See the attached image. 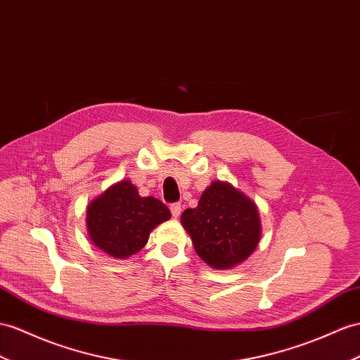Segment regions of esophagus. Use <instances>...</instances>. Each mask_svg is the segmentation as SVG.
Returning a JSON list of instances; mask_svg holds the SVG:
<instances>
[{
    "instance_id": "1",
    "label": "esophagus",
    "mask_w": 360,
    "mask_h": 360,
    "mask_svg": "<svg viewBox=\"0 0 360 360\" xmlns=\"http://www.w3.org/2000/svg\"><path fill=\"white\" fill-rule=\"evenodd\" d=\"M170 211H172V216L173 217H179L181 211H182V207H181V204H178V202H174V204L170 205Z\"/></svg>"
}]
</instances>
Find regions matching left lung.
Segmentation results:
<instances>
[{"label":"left lung","mask_w":360,"mask_h":360,"mask_svg":"<svg viewBox=\"0 0 360 360\" xmlns=\"http://www.w3.org/2000/svg\"><path fill=\"white\" fill-rule=\"evenodd\" d=\"M181 224L198 255L214 269H231L245 262L262 237L259 210L229 182L214 181L196 208H187Z\"/></svg>","instance_id":"8db88e82"}]
</instances>
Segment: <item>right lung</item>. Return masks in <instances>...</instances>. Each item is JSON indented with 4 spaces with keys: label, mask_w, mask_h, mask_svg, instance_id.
I'll list each match as a JSON object with an SVG mask.
<instances>
[{
    "label": "right lung",
    "mask_w": 360,
    "mask_h": 360,
    "mask_svg": "<svg viewBox=\"0 0 360 360\" xmlns=\"http://www.w3.org/2000/svg\"><path fill=\"white\" fill-rule=\"evenodd\" d=\"M172 217L169 208L153 196L141 198L131 181H120L86 208L91 242L114 259L141 251L155 226Z\"/></svg>",
    "instance_id": "obj_1"
}]
</instances>
